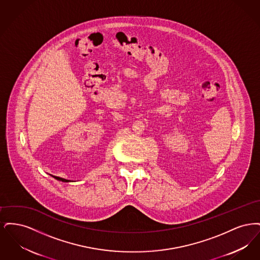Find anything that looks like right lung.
<instances>
[{
    "label": "right lung",
    "instance_id": "1",
    "mask_svg": "<svg viewBox=\"0 0 260 260\" xmlns=\"http://www.w3.org/2000/svg\"><path fill=\"white\" fill-rule=\"evenodd\" d=\"M55 179L62 181V182H70L71 180H68V179H65V178H62V177H58V176H53Z\"/></svg>",
    "mask_w": 260,
    "mask_h": 260
}]
</instances>
